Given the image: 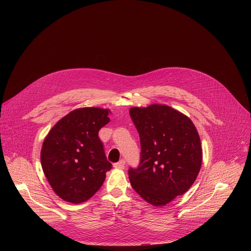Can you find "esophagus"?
Returning <instances> with one entry per match:
<instances>
[{
	"instance_id": "1",
	"label": "esophagus",
	"mask_w": 251,
	"mask_h": 251,
	"mask_svg": "<svg viewBox=\"0 0 251 251\" xmlns=\"http://www.w3.org/2000/svg\"><path fill=\"white\" fill-rule=\"evenodd\" d=\"M113 167H114L115 169H118V170H123V169L125 168V161H124V160H121V161H119L118 163H115V164L113 165Z\"/></svg>"
}]
</instances>
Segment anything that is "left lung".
I'll return each mask as SVG.
<instances>
[{"mask_svg":"<svg viewBox=\"0 0 251 251\" xmlns=\"http://www.w3.org/2000/svg\"><path fill=\"white\" fill-rule=\"evenodd\" d=\"M139 133L141 163L129 170L136 193L154 206L184 195L195 183L202 162L199 132L184 113L166 104L131 107Z\"/></svg>","mask_w":251,"mask_h":251,"instance_id":"1","label":"left lung"}]
</instances>
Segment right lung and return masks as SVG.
Returning <instances> with one entry per match:
<instances>
[{"mask_svg":"<svg viewBox=\"0 0 251 251\" xmlns=\"http://www.w3.org/2000/svg\"><path fill=\"white\" fill-rule=\"evenodd\" d=\"M109 109L83 107L58 120L46 136L41 163L53 192L63 201L81 203L101 188L111 170L99 130L110 121Z\"/></svg>","mask_w":251,"mask_h":251,"instance_id":"right-lung-1","label":"right lung"}]
</instances>
